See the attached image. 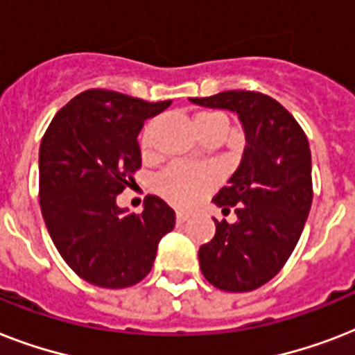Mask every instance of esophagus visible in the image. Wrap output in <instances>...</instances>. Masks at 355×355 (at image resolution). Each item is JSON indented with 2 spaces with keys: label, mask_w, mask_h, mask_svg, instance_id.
Listing matches in <instances>:
<instances>
[{
  "label": "esophagus",
  "mask_w": 355,
  "mask_h": 355,
  "mask_svg": "<svg viewBox=\"0 0 355 355\" xmlns=\"http://www.w3.org/2000/svg\"><path fill=\"white\" fill-rule=\"evenodd\" d=\"M189 219V214H186V211H177V223H186Z\"/></svg>",
  "instance_id": "1"
}]
</instances>
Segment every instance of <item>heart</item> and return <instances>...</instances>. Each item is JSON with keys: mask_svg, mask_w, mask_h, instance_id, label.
I'll list each match as a JSON object with an SVG mask.
<instances>
[{"mask_svg": "<svg viewBox=\"0 0 355 355\" xmlns=\"http://www.w3.org/2000/svg\"><path fill=\"white\" fill-rule=\"evenodd\" d=\"M216 119L225 118L217 112H199L195 116V123H210ZM153 128H155V123H149L139 138V147L144 153H147L153 144ZM216 184L217 173L211 167L175 162L156 175L155 191L166 200H169L171 205L189 208V206L197 205L205 195L210 193Z\"/></svg>", "mask_w": 355, "mask_h": 355, "instance_id": "obj_1", "label": "heart"}]
</instances>
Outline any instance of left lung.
Wrapping results in <instances>:
<instances>
[{"label":"left lung","mask_w":355,"mask_h":355,"mask_svg":"<svg viewBox=\"0 0 355 355\" xmlns=\"http://www.w3.org/2000/svg\"><path fill=\"white\" fill-rule=\"evenodd\" d=\"M195 105L236 112L245 150L228 186L214 197L237 221H216V236L199 248L200 270L223 291L245 293L275 278L297 247L308 219L313 184L302 127L272 97L230 90L191 97Z\"/></svg>","instance_id":"obj_1"}]
</instances>
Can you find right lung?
Returning <instances> with one entry per match:
<instances>
[{"instance_id":"right-lung-1","label":"right lung","mask_w":355,"mask_h":355,"mask_svg":"<svg viewBox=\"0 0 355 355\" xmlns=\"http://www.w3.org/2000/svg\"><path fill=\"white\" fill-rule=\"evenodd\" d=\"M171 101L147 103L112 90H86L57 112L40 144V208L64 261L94 286L138 284L175 211L147 195L141 214L116 205L141 167L138 134Z\"/></svg>"}]
</instances>
